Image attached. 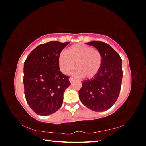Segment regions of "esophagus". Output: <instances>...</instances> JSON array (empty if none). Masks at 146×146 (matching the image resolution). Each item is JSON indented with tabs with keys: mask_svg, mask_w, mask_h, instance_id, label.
<instances>
[{
	"mask_svg": "<svg viewBox=\"0 0 146 146\" xmlns=\"http://www.w3.org/2000/svg\"><path fill=\"white\" fill-rule=\"evenodd\" d=\"M75 80V78H73V77H70V82H73V81Z\"/></svg>",
	"mask_w": 146,
	"mask_h": 146,
	"instance_id": "obj_1",
	"label": "esophagus"
}]
</instances>
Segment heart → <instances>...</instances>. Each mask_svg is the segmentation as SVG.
Returning <instances> with one entry per match:
<instances>
[{"label": "heart", "mask_w": 146, "mask_h": 146, "mask_svg": "<svg viewBox=\"0 0 146 146\" xmlns=\"http://www.w3.org/2000/svg\"><path fill=\"white\" fill-rule=\"evenodd\" d=\"M58 64L62 72L70 73L76 68L75 75L85 78H92L97 75L102 64V55L100 51L83 44H76L61 53L58 56Z\"/></svg>", "instance_id": "heart-1"}]
</instances>
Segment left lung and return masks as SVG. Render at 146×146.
<instances>
[{
    "instance_id": "obj_1",
    "label": "left lung",
    "mask_w": 146,
    "mask_h": 146,
    "mask_svg": "<svg viewBox=\"0 0 146 146\" xmlns=\"http://www.w3.org/2000/svg\"><path fill=\"white\" fill-rule=\"evenodd\" d=\"M86 44L100 51L102 55L100 70L95 77L82 81L78 91L80 100L94 111H104L116 102L119 96L122 80V58L109 44L91 41Z\"/></svg>"
}]
</instances>
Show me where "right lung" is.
I'll return each instance as SVG.
<instances>
[{
  "mask_svg": "<svg viewBox=\"0 0 146 146\" xmlns=\"http://www.w3.org/2000/svg\"><path fill=\"white\" fill-rule=\"evenodd\" d=\"M69 43L40 44L24 62V95L29 107L38 115L53 114L62 104L64 93L71 83L70 77L60 71L58 56Z\"/></svg>",
  "mask_w": 146,
  "mask_h": 146,
  "instance_id": "add662e5",
  "label": "right lung"
}]
</instances>
